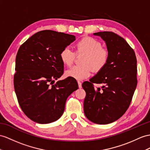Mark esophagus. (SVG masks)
Segmentation results:
<instances>
[{
    "label": "esophagus",
    "instance_id": "34e87169",
    "mask_svg": "<svg viewBox=\"0 0 150 150\" xmlns=\"http://www.w3.org/2000/svg\"><path fill=\"white\" fill-rule=\"evenodd\" d=\"M78 85H79V88H82V83L80 82V81L78 82Z\"/></svg>",
    "mask_w": 150,
    "mask_h": 150
}]
</instances>
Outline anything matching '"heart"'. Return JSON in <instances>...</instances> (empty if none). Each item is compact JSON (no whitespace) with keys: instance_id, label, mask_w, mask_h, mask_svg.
I'll list each match as a JSON object with an SVG mask.
<instances>
[{"instance_id":"obj_1","label":"heart","mask_w":150,"mask_h":150,"mask_svg":"<svg viewBox=\"0 0 150 150\" xmlns=\"http://www.w3.org/2000/svg\"><path fill=\"white\" fill-rule=\"evenodd\" d=\"M75 52L69 47H65L59 53L62 63L70 67L74 62L76 53L85 54L82 60L83 64L75 65L66 71V75L76 80H81L89 77L92 68L95 72H99L108 64L110 54L108 49L103 47L102 44L96 38L86 37L81 38L75 45Z\"/></svg>"}]
</instances>
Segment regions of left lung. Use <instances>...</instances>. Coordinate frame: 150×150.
<instances>
[{
	"mask_svg": "<svg viewBox=\"0 0 150 150\" xmlns=\"http://www.w3.org/2000/svg\"><path fill=\"white\" fill-rule=\"evenodd\" d=\"M106 42L110 56L106 66L82 83L86 93L83 111L97 124H108L120 118L131 103L137 86V60L124 38L112 32L94 33ZM94 83L101 84L96 88Z\"/></svg>",
	"mask_w": 150,
	"mask_h": 150,
	"instance_id": "1",
	"label": "left lung"
}]
</instances>
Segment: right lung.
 <instances>
[{
  "label": "right lung",
  "instance_id": "right-lung-1",
  "mask_svg": "<svg viewBox=\"0 0 150 150\" xmlns=\"http://www.w3.org/2000/svg\"><path fill=\"white\" fill-rule=\"evenodd\" d=\"M75 39L74 35L42 30L25 41L16 57L14 87L24 113L38 124H49L63 115L65 103L77 90L76 80L67 77L54 83L63 75L59 53Z\"/></svg>",
  "mask_w": 150,
  "mask_h": 150
}]
</instances>
